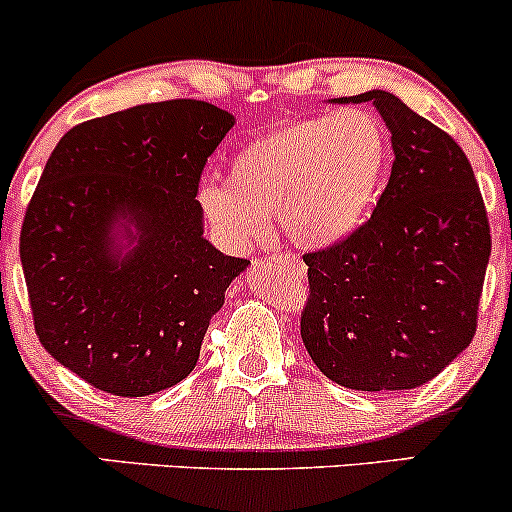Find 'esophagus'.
<instances>
[{
	"mask_svg": "<svg viewBox=\"0 0 512 512\" xmlns=\"http://www.w3.org/2000/svg\"><path fill=\"white\" fill-rule=\"evenodd\" d=\"M276 261H278V263H283V266L291 268V271H293V273H298V276H305V266H303V261H300V258L295 256V254H281V256H276Z\"/></svg>",
	"mask_w": 512,
	"mask_h": 512,
	"instance_id": "obj_1",
	"label": "esophagus"
}]
</instances>
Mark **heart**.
<instances>
[{
    "instance_id": "obj_1",
    "label": "heart",
    "mask_w": 512,
    "mask_h": 512,
    "mask_svg": "<svg viewBox=\"0 0 512 512\" xmlns=\"http://www.w3.org/2000/svg\"><path fill=\"white\" fill-rule=\"evenodd\" d=\"M389 162V135L367 110L288 120L234 155L229 182L207 179L197 199L226 239L251 246L268 217L293 244L328 249L360 229L377 204Z\"/></svg>"
}]
</instances>
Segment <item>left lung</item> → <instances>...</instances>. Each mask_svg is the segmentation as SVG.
Instances as JSON below:
<instances>
[{
	"label": "left lung",
	"mask_w": 512,
	"mask_h": 512,
	"mask_svg": "<svg viewBox=\"0 0 512 512\" xmlns=\"http://www.w3.org/2000/svg\"><path fill=\"white\" fill-rule=\"evenodd\" d=\"M333 103H372L392 133L394 162L370 221L303 256L310 298L300 335L340 387H421L476 333L491 258L483 197L456 140L402 98L374 88Z\"/></svg>",
	"instance_id": "left-lung-1"
}]
</instances>
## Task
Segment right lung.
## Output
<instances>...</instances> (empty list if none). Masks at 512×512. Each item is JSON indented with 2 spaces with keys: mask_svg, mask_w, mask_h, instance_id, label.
<instances>
[{
  "mask_svg": "<svg viewBox=\"0 0 512 512\" xmlns=\"http://www.w3.org/2000/svg\"><path fill=\"white\" fill-rule=\"evenodd\" d=\"M236 118L204 100L76 125L41 172L19 256L56 362L115 397L182 382L226 288L251 266L204 236L197 187Z\"/></svg>",
  "mask_w": 512,
  "mask_h": 512,
  "instance_id": "obj_1",
  "label": "right lung"
}]
</instances>
